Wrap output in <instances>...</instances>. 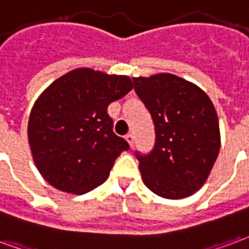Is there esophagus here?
Masks as SVG:
<instances>
[{"label":"esophagus","mask_w":249,"mask_h":249,"mask_svg":"<svg viewBox=\"0 0 249 249\" xmlns=\"http://www.w3.org/2000/svg\"><path fill=\"white\" fill-rule=\"evenodd\" d=\"M126 141L128 142V144H130V146H134V135H132V134H127Z\"/></svg>","instance_id":"obj_1"}]
</instances>
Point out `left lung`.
<instances>
[{
  "instance_id": "1",
  "label": "left lung",
  "mask_w": 249,
  "mask_h": 249,
  "mask_svg": "<svg viewBox=\"0 0 249 249\" xmlns=\"http://www.w3.org/2000/svg\"><path fill=\"white\" fill-rule=\"evenodd\" d=\"M132 81L155 126L151 151H135L143 182L166 199L190 196L204 184L219 155L216 110L201 89L177 75Z\"/></svg>"
}]
</instances>
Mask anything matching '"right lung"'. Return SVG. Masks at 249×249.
<instances>
[{
    "label": "right lung",
    "mask_w": 249,
    "mask_h": 249,
    "mask_svg": "<svg viewBox=\"0 0 249 249\" xmlns=\"http://www.w3.org/2000/svg\"><path fill=\"white\" fill-rule=\"evenodd\" d=\"M126 75L75 69L39 95L28 138L38 171L53 187L82 195L101 186L121 152L130 148L112 131L111 102L131 91Z\"/></svg>",
    "instance_id": "add662e5"
}]
</instances>
